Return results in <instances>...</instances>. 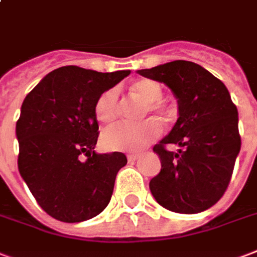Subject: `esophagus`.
<instances>
[{
    "instance_id": "esophagus-1",
    "label": "esophagus",
    "mask_w": 257,
    "mask_h": 257,
    "mask_svg": "<svg viewBox=\"0 0 257 257\" xmlns=\"http://www.w3.org/2000/svg\"><path fill=\"white\" fill-rule=\"evenodd\" d=\"M140 157H141L140 154H128V156H127L128 161H137V160H138Z\"/></svg>"
}]
</instances>
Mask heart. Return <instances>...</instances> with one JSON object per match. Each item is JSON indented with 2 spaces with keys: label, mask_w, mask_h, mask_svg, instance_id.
<instances>
[{
  "label": "heart",
  "mask_w": 257,
  "mask_h": 257,
  "mask_svg": "<svg viewBox=\"0 0 257 257\" xmlns=\"http://www.w3.org/2000/svg\"><path fill=\"white\" fill-rule=\"evenodd\" d=\"M134 93L144 99L148 104V112L157 115L165 121L172 120L175 109L163 101V86L157 81L140 80L131 86ZM119 90L116 88L105 90L94 105V113L97 120L108 123L119 115ZM163 133V127L158 121L150 119L142 123H126L120 121L107 127L101 136V145L107 150L136 153L146 148L152 141L157 140Z\"/></svg>",
  "instance_id": "1"
}]
</instances>
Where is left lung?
<instances>
[{
    "mask_svg": "<svg viewBox=\"0 0 257 257\" xmlns=\"http://www.w3.org/2000/svg\"><path fill=\"white\" fill-rule=\"evenodd\" d=\"M164 82L177 99L179 117L153 150L161 171L150 180L154 199L165 209L196 214L210 209L225 194L240 153L238 112L229 90L210 71L190 61H173L138 70ZM179 144V152L165 146Z\"/></svg>",
    "mask_w": 257,
    "mask_h": 257,
    "instance_id": "8db88e82",
    "label": "left lung"
}]
</instances>
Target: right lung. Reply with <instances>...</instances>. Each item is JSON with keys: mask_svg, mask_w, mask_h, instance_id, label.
<instances>
[{"mask_svg": "<svg viewBox=\"0 0 257 257\" xmlns=\"http://www.w3.org/2000/svg\"><path fill=\"white\" fill-rule=\"evenodd\" d=\"M128 74L59 67L23 101L16 123L19 171L40 207L58 221L90 219L111 200L127 158L120 152H94L99 137L94 105L100 94Z\"/></svg>", "mask_w": 257, "mask_h": 257, "instance_id": "right-lung-1", "label": "right lung"}]
</instances>
